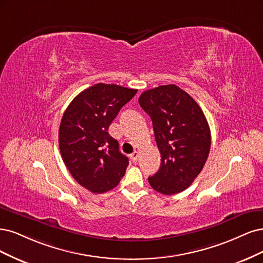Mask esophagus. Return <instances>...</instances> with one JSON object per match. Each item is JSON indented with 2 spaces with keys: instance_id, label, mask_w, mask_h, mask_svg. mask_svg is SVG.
<instances>
[{
  "instance_id": "obj_1",
  "label": "esophagus",
  "mask_w": 263,
  "mask_h": 263,
  "mask_svg": "<svg viewBox=\"0 0 263 263\" xmlns=\"http://www.w3.org/2000/svg\"><path fill=\"white\" fill-rule=\"evenodd\" d=\"M131 159H132V162L133 163H137L138 162V160H139V152L138 151H134L133 152V153L131 154Z\"/></svg>"
}]
</instances>
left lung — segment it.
<instances>
[{
  "label": "left lung",
  "instance_id": "obj_1",
  "mask_svg": "<svg viewBox=\"0 0 263 263\" xmlns=\"http://www.w3.org/2000/svg\"><path fill=\"white\" fill-rule=\"evenodd\" d=\"M139 104L153 122L162 156L158 172L148 177L155 191L171 196L187 189L204 166L211 132L202 109L174 84L144 91Z\"/></svg>",
  "mask_w": 263,
  "mask_h": 263
}]
</instances>
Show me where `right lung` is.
<instances>
[{
	"instance_id": "obj_1",
	"label": "right lung",
	"mask_w": 263,
	"mask_h": 263,
	"mask_svg": "<svg viewBox=\"0 0 263 263\" xmlns=\"http://www.w3.org/2000/svg\"><path fill=\"white\" fill-rule=\"evenodd\" d=\"M138 89L99 83L76 96L59 129V146L70 174L82 187L104 193L117 187L129 158L108 133L110 123Z\"/></svg>"
}]
</instances>
